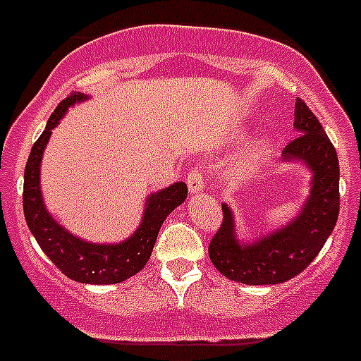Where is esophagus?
Here are the masks:
<instances>
[{
  "label": "esophagus",
  "mask_w": 361,
  "mask_h": 361,
  "mask_svg": "<svg viewBox=\"0 0 361 361\" xmlns=\"http://www.w3.org/2000/svg\"><path fill=\"white\" fill-rule=\"evenodd\" d=\"M186 183H188V188H190L191 195L200 193V191L204 190V171H202V168L195 166L193 170L188 173Z\"/></svg>",
  "instance_id": "34e87169"
}]
</instances>
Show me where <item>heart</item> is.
<instances>
[{
	"label": "heart",
	"mask_w": 361,
	"mask_h": 361,
	"mask_svg": "<svg viewBox=\"0 0 361 361\" xmlns=\"http://www.w3.org/2000/svg\"><path fill=\"white\" fill-rule=\"evenodd\" d=\"M267 154H269V147H267V145H257V147L250 148V150H247L245 154L240 157V161H238L236 164V171L241 175L256 170V168L263 163L264 159H267Z\"/></svg>",
	"instance_id": "1"
}]
</instances>
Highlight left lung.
I'll use <instances>...</instances> for the list:
<instances>
[{"label": "left lung", "mask_w": 361, "mask_h": 361, "mask_svg": "<svg viewBox=\"0 0 361 361\" xmlns=\"http://www.w3.org/2000/svg\"><path fill=\"white\" fill-rule=\"evenodd\" d=\"M295 140L283 150V161H300L313 173L302 209L292 221L252 243L236 238L233 211L221 204L224 220L209 243L216 270L243 284H279L302 272L322 250L340 211V166L336 150L317 116L295 100Z\"/></svg>", "instance_id": "left-lung-1"}]
</instances>
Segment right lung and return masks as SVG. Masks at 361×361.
I'll use <instances>...</instances> for the list:
<instances>
[{
	"mask_svg": "<svg viewBox=\"0 0 361 361\" xmlns=\"http://www.w3.org/2000/svg\"><path fill=\"white\" fill-rule=\"evenodd\" d=\"M87 100L85 94H69L57 105L49 116L44 132L32 147L25 166V186H23V211L26 224L37 240L42 252L69 279L85 284H114L135 276L143 270L150 259L155 240L163 221L177 206L186 200L188 186L175 183L170 188L152 193L145 204V214L140 227L130 238L120 243H91L73 236L46 211L42 200L39 175L41 159L51 135V128L64 118L68 107L77 102Z\"/></svg>",
	"mask_w": 361,
	"mask_h": 361,
	"instance_id": "obj_1",
	"label": "right lung"
}]
</instances>
